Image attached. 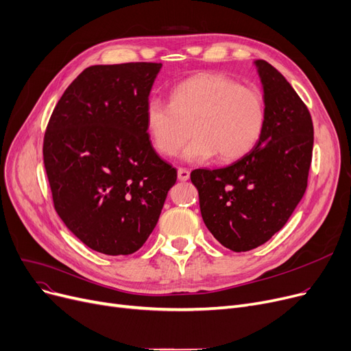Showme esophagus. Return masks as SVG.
Returning a JSON list of instances; mask_svg holds the SVG:
<instances>
[{
	"instance_id": "esophagus-1",
	"label": "esophagus",
	"mask_w": 351,
	"mask_h": 351,
	"mask_svg": "<svg viewBox=\"0 0 351 351\" xmlns=\"http://www.w3.org/2000/svg\"><path fill=\"white\" fill-rule=\"evenodd\" d=\"M177 174H178L180 181H187L190 178V171L187 169H182V167H180Z\"/></svg>"
}]
</instances>
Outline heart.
<instances>
[{
	"label": "heart",
	"mask_w": 351,
	"mask_h": 351,
	"mask_svg": "<svg viewBox=\"0 0 351 351\" xmlns=\"http://www.w3.org/2000/svg\"><path fill=\"white\" fill-rule=\"evenodd\" d=\"M265 103L260 91L219 73H199L178 82L170 103L148 98L145 128L153 148L173 157L193 136L184 158L204 161L215 156L236 161L257 145L265 125Z\"/></svg>",
	"instance_id": "heart-1"
}]
</instances>
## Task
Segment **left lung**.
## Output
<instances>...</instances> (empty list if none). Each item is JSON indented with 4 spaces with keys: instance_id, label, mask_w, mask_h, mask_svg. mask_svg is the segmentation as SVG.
I'll return each instance as SVG.
<instances>
[{
    "instance_id": "8db88e82",
    "label": "left lung",
    "mask_w": 351,
    "mask_h": 351,
    "mask_svg": "<svg viewBox=\"0 0 351 351\" xmlns=\"http://www.w3.org/2000/svg\"><path fill=\"white\" fill-rule=\"evenodd\" d=\"M265 125L257 145L224 169L191 171L202 217L232 252L269 241L289 221L307 189L314 128L307 106L271 64L257 60Z\"/></svg>"
}]
</instances>
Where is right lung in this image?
I'll list each match as a JSON object with an SVG mask.
<instances>
[{
  "label": "right lung",
  "instance_id": "1",
  "mask_svg": "<svg viewBox=\"0 0 351 351\" xmlns=\"http://www.w3.org/2000/svg\"><path fill=\"white\" fill-rule=\"evenodd\" d=\"M160 62L91 65L58 99L43 156L54 208L107 256L137 252L154 230L177 170L149 141L144 110Z\"/></svg>",
  "mask_w": 351,
  "mask_h": 351
}]
</instances>
